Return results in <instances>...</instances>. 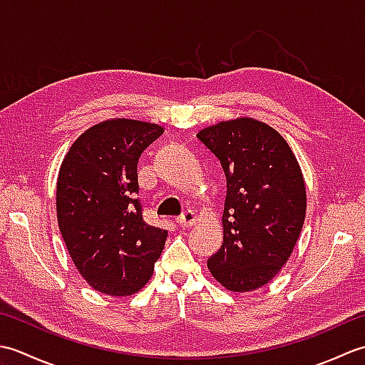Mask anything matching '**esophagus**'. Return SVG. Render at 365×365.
Masks as SVG:
<instances>
[{"instance_id": "esophagus-1", "label": "esophagus", "mask_w": 365, "mask_h": 365, "mask_svg": "<svg viewBox=\"0 0 365 365\" xmlns=\"http://www.w3.org/2000/svg\"><path fill=\"white\" fill-rule=\"evenodd\" d=\"M175 222H177L180 227H190V226H192V224L197 222V215H196L195 212H192V210H188V212L182 213L180 216H177Z\"/></svg>"}]
</instances>
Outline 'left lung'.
Instances as JSON below:
<instances>
[{
  "instance_id": "1",
  "label": "left lung",
  "mask_w": 365,
  "mask_h": 365,
  "mask_svg": "<svg viewBox=\"0 0 365 365\" xmlns=\"http://www.w3.org/2000/svg\"><path fill=\"white\" fill-rule=\"evenodd\" d=\"M197 138L218 157L227 180L222 245L207 260L230 292H251L289 260L306 218V183L289 143L252 118L222 120Z\"/></svg>"
}]
</instances>
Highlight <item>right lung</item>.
I'll use <instances>...</instances> for the list:
<instances>
[{"label": "right lung", "mask_w": 365, "mask_h": 365, "mask_svg": "<svg viewBox=\"0 0 365 365\" xmlns=\"http://www.w3.org/2000/svg\"><path fill=\"white\" fill-rule=\"evenodd\" d=\"M163 127L108 119L75 139L61 163L56 213L76 269L92 289L130 297L149 282L168 230L149 226L138 202V160Z\"/></svg>", "instance_id": "obj_1"}]
</instances>
